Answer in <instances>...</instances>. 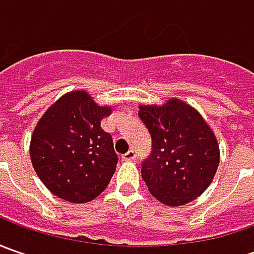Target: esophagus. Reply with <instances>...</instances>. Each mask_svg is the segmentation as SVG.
Instances as JSON below:
<instances>
[{"label":"esophagus","mask_w":254,"mask_h":254,"mask_svg":"<svg viewBox=\"0 0 254 254\" xmlns=\"http://www.w3.org/2000/svg\"><path fill=\"white\" fill-rule=\"evenodd\" d=\"M135 157H137V154L134 150H130V151H127L124 155H123L122 158L124 161H132V160H135Z\"/></svg>","instance_id":"esophagus-1"}]
</instances>
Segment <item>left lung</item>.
<instances>
[{
	"label": "left lung",
	"mask_w": 254,
	"mask_h": 254,
	"mask_svg": "<svg viewBox=\"0 0 254 254\" xmlns=\"http://www.w3.org/2000/svg\"><path fill=\"white\" fill-rule=\"evenodd\" d=\"M138 117L151 134L152 150L142 161L141 175L154 198L168 206L198 198L219 165V145L209 126L178 99L140 106Z\"/></svg>",
	"instance_id": "left-lung-1"
}]
</instances>
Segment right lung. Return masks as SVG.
Wrapping results in <instances>:
<instances>
[{
    "mask_svg": "<svg viewBox=\"0 0 254 254\" xmlns=\"http://www.w3.org/2000/svg\"><path fill=\"white\" fill-rule=\"evenodd\" d=\"M110 113L87 92L74 90L41 117L29 152L35 172L54 195L84 203L106 190L119 161L112 135L100 126Z\"/></svg>",
    "mask_w": 254,
    "mask_h": 254,
    "instance_id": "obj_1",
    "label": "right lung"
}]
</instances>
